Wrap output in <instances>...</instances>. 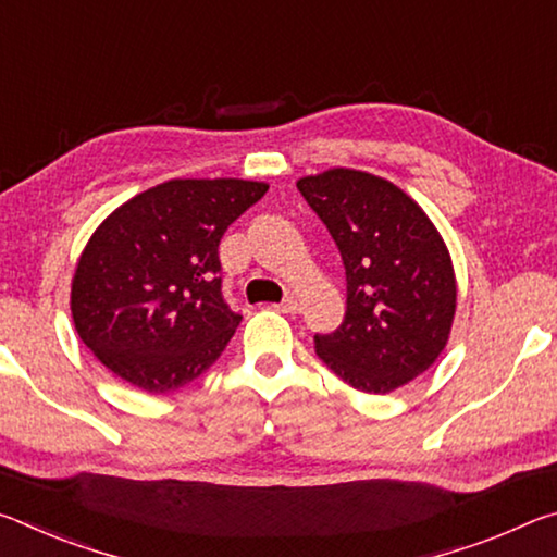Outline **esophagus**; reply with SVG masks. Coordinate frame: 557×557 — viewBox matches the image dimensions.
<instances>
[{"label": "esophagus", "instance_id": "34e87169", "mask_svg": "<svg viewBox=\"0 0 557 557\" xmlns=\"http://www.w3.org/2000/svg\"><path fill=\"white\" fill-rule=\"evenodd\" d=\"M275 309L282 314H297L299 312V301L295 297H287V299H282L280 305H275Z\"/></svg>", "mask_w": 557, "mask_h": 557}]
</instances>
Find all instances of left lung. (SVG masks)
<instances>
[{
  "label": "left lung",
  "instance_id": "1",
  "mask_svg": "<svg viewBox=\"0 0 557 557\" xmlns=\"http://www.w3.org/2000/svg\"><path fill=\"white\" fill-rule=\"evenodd\" d=\"M342 252L346 314L317 334V356L363 393L418 379L447 346L457 280L445 240L408 194L381 176L329 169L297 182Z\"/></svg>",
  "mask_w": 557,
  "mask_h": 557
}]
</instances>
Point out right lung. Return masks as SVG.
Listing matches in <instances>:
<instances>
[{
  "instance_id": "right-lung-1",
  "label": "right lung",
  "mask_w": 557,
  "mask_h": 557,
  "mask_svg": "<svg viewBox=\"0 0 557 557\" xmlns=\"http://www.w3.org/2000/svg\"><path fill=\"white\" fill-rule=\"evenodd\" d=\"M265 191L243 178H172L98 225L75 268L71 312L106 369L162 395L215 363L243 319L223 299L219 245Z\"/></svg>"
}]
</instances>
